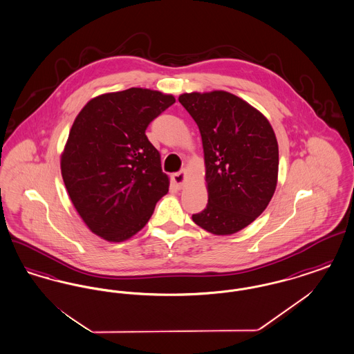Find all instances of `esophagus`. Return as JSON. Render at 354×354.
Here are the masks:
<instances>
[{
  "mask_svg": "<svg viewBox=\"0 0 354 354\" xmlns=\"http://www.w3.org/2000/svg\"><path fill=\"white\" fill-rule=\"evenodd\" d=\"M185 179H187V171L185 169H182V171L172 175V180L178 187H182L185 185Z\"/></svg>",
  "mask_w": 354,
  "mask_h": 354,
  "instance_id": "esophagus-1",
  "label": "esophagus"
}]
</instances>
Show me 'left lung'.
Segmentation results:
<instances>
[{
	"label": "left lung",
	"instance_id": "obj_1",
	"mask_svg": "<svg viewBox=\"0 0 354 354\" xmlns=\"http://www.w3.org/2000/svg\"><path fill=\"white\" fill-rule=\"evenodd\" d=\"M202 135L208 203L192 215L214 235H232L270 204L277 185L276 135L259 110L231 93H185L179 97Z\"/></svg>",
	"mask_w": 354,
	"mask_h": 354
}]
</instances>
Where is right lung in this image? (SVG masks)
Segmentation results:
<instances>
[{
    "mask_svg": "<svg viewBox=\"0 0 354 354\" xmlns=\"http://www.w3.org/2000/svg\"><path fill=\"white\" fill-rule=\"evenodd\" d=\"M172 103L171 94L131 87L93 98L77 115L61 172L70 201L93 234L114 243L130 239L169 192V176L146 129Z\"/></svg>",
    "mask_w": 354,
    "mask_h": 354,
    "instance_id": "1",
    "label": "right lung"
}]
</instances>
